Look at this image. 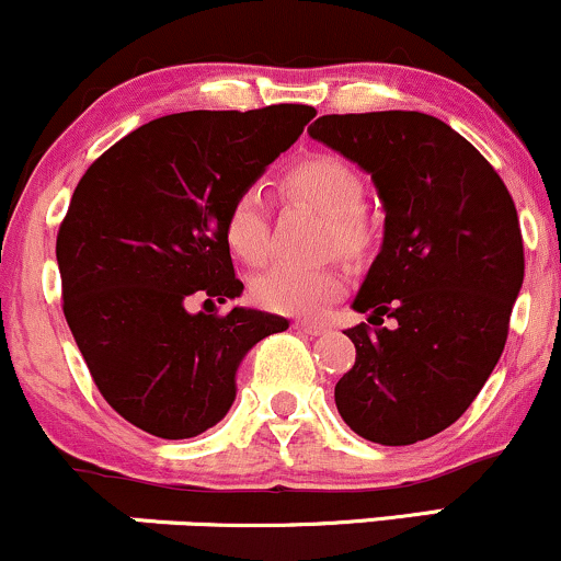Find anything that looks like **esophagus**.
<instances>
[{
    "instance_id": "34e87169",
    "label": "esophagus",
    "mask_w": 561,
    "mask_h": 561,
    "mask_svg": "<svg viewBox=\"0 0 561 561\" xmlns=\"http://www.w3.org/2000/svg\"><path fill=\"white\" fill-rule=\"evenodd\" d=\"M295 330L298 332H306V334H313V337H317V334H324L327 332V324H319V321H295Z\"/></svg>"
}]
</instances>
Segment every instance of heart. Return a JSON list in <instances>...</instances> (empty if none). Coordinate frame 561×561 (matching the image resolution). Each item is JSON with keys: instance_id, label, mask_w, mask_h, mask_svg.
<instances>
[{"instance_id": "b5f03b06", "label": "heart", "mask_w": 561, "mask_h": 561, "mask_svg": "<svg viewBox=\"0 0 561 561\" xmlns=\"http://www.w3.org/2000/svg\"><path fill=\"white\" fill-rule=\"evenodd\" d=\"M282 190L289 197L306 199L327 216V250H337L345 259H362L371 242V229L362 210L364 179L351 163L337 156H311L295 163L282 176ZM224 240L231 253L250 266H261L268 259L272 227L259 190L248 186L231 199L224 214ZM345 289L347 274L340 263H319V266L279 263L261 274L250 293L266 311L313 319L321 317L330 302L343 298Z\"/></svg>"}]
</instances>
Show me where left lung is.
Masks as SVG:
<instances>
[{"label":"left lung","instance_id":"1","mask_svg":"<svg viewBox=\"0 0 561 561\" xmlns=\"http://www.w3.org/2000/svg\"><path fill=\"white\" fill-rule=\"evenodd\" d=\"M308 134L369 171L385 205L382 250L353 300L371 317L345 330L356 364L334 403L366 440H427L465 414L504 353L525 276L514 199L433 115H321Z\"/></svg>","mask_w":561,"mask_h":561}]
</instances>
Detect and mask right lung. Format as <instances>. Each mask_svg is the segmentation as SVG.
Masks as SVG:
<instances>
[{
	"instance_id": "1",
	"label": "right lung",
	"mask_w": 561,
	"mask_h": 561,
	"mask_svg": "<svg viewBox=\"0 0 561 561\" xmlns=\"http://www.w3.org/2000/svg\"><path fill=\"white\" fill-rule=\"evenodd\" d=\"M313 115L311 105L163 115L81 176L57 231L62 313L96 390L134 427L165 440L214 427L244 353L287 330L253 308L188 306L240 298L224 214Z\"/></svg>"
}]
</instances>
